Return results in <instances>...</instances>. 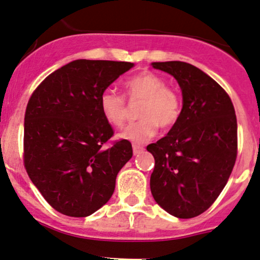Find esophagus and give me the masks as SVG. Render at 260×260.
<instances>
[{"mask_svg": "<svg viewBox=\"0 0 260 260\" xmlns=\"http://www.w3.org/2000/svg\"><path fill=\"white\" fill-rule=\"evenodd\" d=\"M143 147L142 146H138V144H133V153L135 154H139L141 152H143Z\"/></svg>", "mask_w": 260, "mask_h": 260, "instance_id": "esophagus-1", "label": "esophagus"}]
</instances>
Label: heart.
Returning <instances> with one entry per match:
<instances>
[{"mask_svg": "<svg viewBox=\"0 0 260 260\" xmlns=\"http://www.w3.org/2000/svg\"><path fill=\"white\" fill-rule=\"evenodd\" d=\"M125 93L131 100H142L138 116L141 119L129 123L118 133L119 139L135 144L146 143L154 137L158 127L171 128L179 121L182 101L166 81L152 72H141L124 82ZM100 108L106 121L121 127L127 118V106L123 95L108 88L100 95Z\"/></svg>", "mask_w": 260, "mask_h": 260, "instance_id": "obj_1", "label": "heart"}]
</instances>
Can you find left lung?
<instances>
[{"label": "left lung", "instance_id": "left-lung-1", "mask_svg": "<svg viewBox=\"0 0 260 260\" xmlns=\"http://www.w3.org/2000/svg\"><path fill=\"white\" fill-rule=\"evenodd\" d=\"M173 76L183 97L179 121L166 137L149 144L154 157L151 192L158 206L182 219L214 203L237 159V117L222 87L196 66L153 62Z\"/></svg>", "mask_w": 260, "mask_h": 260}]
</instances>
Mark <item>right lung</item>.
I'll return each instance as SVG.
<instances>
[{"label":"right lung","mask_w":260,"mask_h":260,"mask_svg":"<svg viewBox=\"0 0 260 260\" xmlns=\"http://www.w3.org/2000/svg\"><path fill=\"white\" fill-rule=\"evenodd\" d=\"M131 62L76 59L35 89L24 114L23 160L48 204L68 217H88L109 201L131 142L103 144L113 136L100 95Z\"/></svg>","instance_id":"add662e5"}]
</instances>
